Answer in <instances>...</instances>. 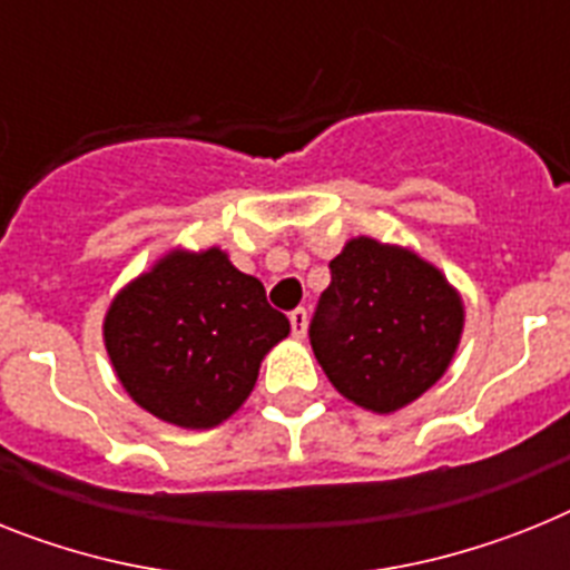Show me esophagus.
<instances>
[{
    "instance_id": "34e87169",
    "label": "esophagus",
    "mask_w": 570,
    "mask_h": 570,
    "mask_svg": "<svg viewBox=\"0 0 570 570\" xmlns=\"http://www.w3.org/2000/svg\"><path fill=\"white\" fill-rule=\"evenodd\" d=\"M289 324H293V336L295 338H304L307 336V309L298 307L289 313Z\"/></svg>"
}]
</instances>
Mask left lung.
I'll return each mask as SVG.
<instances>
[{"instance_id":"obj_1","label":"left lung","mask_w":570,"mask_h":570,"mask_svg":"<svg viewBox=\"0 0 570 570\" xmlns=\"http://www.w3.org/2000/svg\"><path fill=\"white\" fill-rule=\"evenodd\" d=\"M463 333V301L432 263L356 237L330 261L309 344L351 403L391 414L446 374Z\"/></svg>"}]
</instances>
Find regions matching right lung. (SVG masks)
Instances as JSON below:
<instances>
[{
    "label": "right lung",
    "instance_id": "obj_1",
    "mask_svg": "<svg viewBox=\"0 0 570 570\" xmlns=\"http://www.w3.org/2000/svg\"><path fill=\"white\" fill-rule=\"evenodd\" d=\"M289 336L257 277L217 246L167 252L115 295L104 344L124 391L153 417L214 429L246 403L263 356Z\"/></svg>",
    "mask_w": 570,
    "mask_h": 570
}]
</instances>
